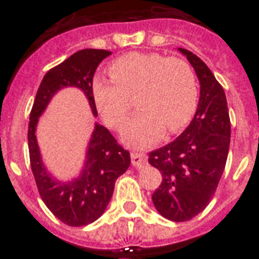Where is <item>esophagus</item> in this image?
<instances>
[{"label":"esophagus","mask_w":259,"mask_h":259,"mask_svg":"<svg viewBox=\"0 0 259 259\" xmlns=\"http://www.w3.org/2000/svg\"><path fill=\"white\" fill-rule=\"evenodd\" d=\"M132 164L137 169H141V168H144L148 164V158H146V156L144 153H136L134 152V153H132Z\"/></svg>","instance_id":"obj_1"}]
</instances>
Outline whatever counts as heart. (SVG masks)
<instances>
[{"mask_svg":"<svg viewBox=\"0 0 259 259\" xmlns=\"http://www.w3.org/2000/svg\"><path fill=\"white\" fill-rule=\"evenodd\" d=\"M111 78L97 76L91 91L105 121L121 126L138 93L141 110L122 129V140L133 148H148L164 132L176 133L197 109L199 86L188 63L157 52H129L110 64Z\"/></svg>","mask_w":259,"mask_h":259,"instance_id":"heart-1","label":"heart"}]
</instances>
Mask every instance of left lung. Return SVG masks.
<instances>
[{"label":"left lung","mask_w":259,"mask_h":259,"mask_svg":"<svg viewBox=\"0 0 259 259\" xmlns=\"http://www.w3.org/2000/svg\"><path fill=\"white\" fill-rule=\"evenodd\" d=\"M196 72L200 98L188 127L168 145L149 153L150 165L162 176L152 200L162 217L191 221L208 205L225 170L230 148L227 99L207 64L191 51L177 48Z\"/></svg>","instance_id":"8db88e82"}]
</instances>
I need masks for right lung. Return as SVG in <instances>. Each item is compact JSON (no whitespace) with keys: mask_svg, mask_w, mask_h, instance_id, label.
<instances>
[{"mask_svg":"<svg viewBox=\"0 0 259 259\" xmlns=\"http://www.w3.org/2000/svg\"><path fill=\"white\" fill-rule=\"evenodd\" d=\"M110 55L111 52L105 50H82L54 67L44 75L30 111L28 146L38 193L51 212L72 227L90 225L105 212L113 196L115 180L129 168L130 154L105 126L95 122L79 176L67 181L59 180L42 162L36 137L38 118L55 94L66 87H76L83 91L94 117H97L91 84L97 67Z\"/></svg>","mask_w":259,"mask_h":259,"instance_id":"obj_1","label":"right lung"}]
</instances>
